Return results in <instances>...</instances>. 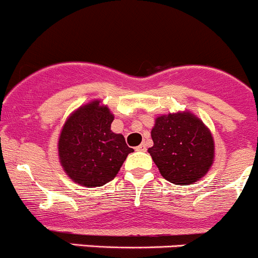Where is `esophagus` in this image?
<instances>
[{
  "mask_svg": "<svg viewBox=\"0 0 258 258\" xmlns=\"http://www.w3.org/2000/svg\"><path fill=\"white\" fill-rule=\"evenodd\" d=\"M137 151H141V152H146L147 151V147H146V144H141V146H138L137 147Z\"/></svg>",
  "mask_w": 258,
  "mask_h": 258,
  "instance_id": "34e87169",
  "label": "esophagus"
}]
</instances>
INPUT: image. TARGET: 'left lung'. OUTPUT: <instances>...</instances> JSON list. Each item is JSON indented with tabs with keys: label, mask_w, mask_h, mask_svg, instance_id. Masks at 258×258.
Instances as JSON below:
<instances>
[{
	"label": "left lung",
	"mask_w": 258,
	"mask_h": 258,
	"mask_svg": "<svg viewBox=\"0 0 258 258\" xmlns=\"http://www.w3.org/2000/svg\"><path fill=\"white\" fill-rule=\"evenodd\" d=\"M148 149L159 172L175 185H192L214 162V139L205 124L190 111L159 115Z\"/></svg>",
	"instance_id": "obj_1"
}]
</instances>
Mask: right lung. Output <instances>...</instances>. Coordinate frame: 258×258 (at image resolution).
<instances>
[{"label":"right lung","mask_w":258,"mask_h":258,"mask_svg":"<svg viewBox=\"0 0 258 258\" xmlns=\"http://www.w3.org/2000/svg\"><path fill=\"white\" fill-rule=\"evenodd\" d=\"M112 120L109 107L95 100L78 107L63 125L58 156L64 172L76 183L86 187L105 185L134 152L121 134L112 133Z\"/></svg>","instance_id":"obj_1"}]
</instances>
